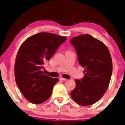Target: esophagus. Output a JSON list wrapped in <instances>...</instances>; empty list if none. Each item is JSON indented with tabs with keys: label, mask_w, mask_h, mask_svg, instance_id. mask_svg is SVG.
<instances>
[{
	"label": "esophagus",
	"mask_w": 125,
	"mask_h": 125,
	"mask_svg": "<svg viewBox=\"0 0 125 125\" xmlns=\"http://www.w3.org/2000/svg\"><path fill=\"white\" fill-rule=\"evenodd\" d=\"M60 80H61V81H67V79H65V78H62V77H61V78H60Z\"/></svg>",
	"instance_id": "1"
}]
</instances>
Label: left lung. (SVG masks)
Instances as JSON below:
<instances>
[{
  "mask_svg": "<svg viewBox=\"0 0 125 125\" xmlns=\"http://www.w3.org/2000/svg\"><path fill=\"white\" fill-rule=\"evenodd\" d=\"M70 42L84 68L83 78L75 80L76 87L71 95L79 105H92L104 95L110 84L112 72L110 51L104 43L89 34L74 37Z\"/></svg>",
  "mask_w": 125,
  "mask_h": 125,
  "instance_id": "left-lung-1",
  "label": "left lung"
}]
</instances>
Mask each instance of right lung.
I'll use <instances>...</instances> for the list:
<instances>
[{
	"mask_svg": "<svg viewBox=\"0 0 125 125\" xmlns=\"http://www.w3.org/2000/svg\"><path fill=\"white\" fill-rule=\"evenodd\" d=\"M66 40L65 36L41 32L29 37L20 46L15 61V79L30 102L41 104L50 97L58 78L44 74L42 69Z\"/></svg>",
	"mask_w": 125,
	"mask_h": 125,
	"instance_id": "1",
	"label": "right lung"
}]
</instances>
